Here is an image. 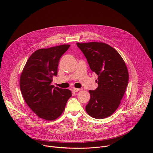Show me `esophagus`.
Listing matches in <instances>:
<instances>
[{"mask_svg":"<svg viewBox=\"0 0 153 153\" xmlns=\"http://www.w3.org/2000/svg\"><path fill=\"white\" fill-rule=\"evenodd\" d=\"M81 89H78V88H74L73 89H72V91L73 92H78V91H79Z\"/></svg>","mask_w":153,"mask_h":153,"instance_id":"1","label":"esophagus"}]
</instances>
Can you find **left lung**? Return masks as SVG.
Instances as JSON below:
<instances>
[{"instance_id": "obj_1", "label": "left lung", "mask_w": 153, "mask_h": 153, "mask_svg": "<svg viewBox=\"0 0 153 153\" xmlns=\"http://www.w3.org/2000/svg\"><path fill=\"white\" fill-rule=\"evenodd\" d=\"M92 72L98 75V88L89 90L90 100L85 107L89 115L103 119L119 107L128 83V72L119 53L103 42L76 43Z\"/></svg>"}]
</instances>
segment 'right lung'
I'll return each mask as SVG.
<instances>
[{
  "label": "right lung",
  "instance_id": "right-lung-1",
  "mask_svg": "<svg viewBox=\"0 0 153 153\" xmlns=\"http://www.w3.org/2000/svg\"><path fill=\"white\" fill-rule=\"evenodd\" d=\"M70 47L62 45L34 52L27 61L20 77V88L27 105L39 117L48 121L58 118L72 96L68 89L51 84L58 74L62 55Z\"/></svg>",
  "mask_w": 153,
  "mask_h": 153
}]
</instances>
